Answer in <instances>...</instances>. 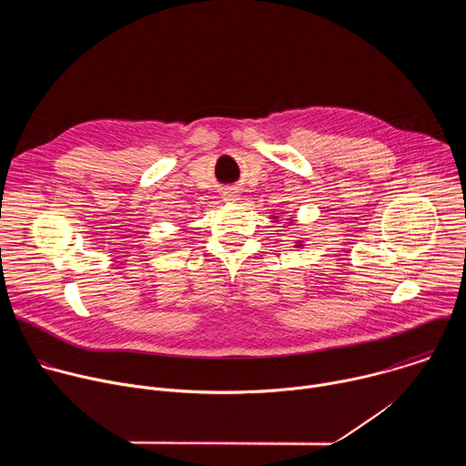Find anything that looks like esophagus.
Here are the masks:
<instances>
[{"instance_id":"1","label":"esophagus","mask_w":466,"mask_h":466,"mask_svg":"<svg viewBox=\"0 0 466 466\" xmlns=\"http://www.w3.org/2000/svg\"><path fill=\"white\" fill-rule=\"evenodd\" d=\"M223 198L225 201H238V191L234 189V187H225V191H223Z\"/></svg>"}]
</instances>
